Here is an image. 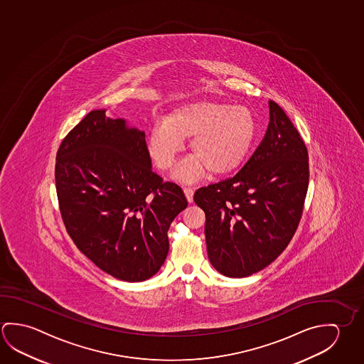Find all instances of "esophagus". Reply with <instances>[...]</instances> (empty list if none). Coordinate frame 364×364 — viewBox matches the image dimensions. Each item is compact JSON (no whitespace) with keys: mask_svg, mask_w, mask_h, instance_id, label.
<instances>
[{"mask_svg":"<svg viewBox=\"0 0 364 364\" xmlns=\"http://www.w3.org/2000/svg\"><path fill=\"white\" fill-rule=\"evenodd\" d=\"M184 194L186 199H188V202H193V196H194V191L191 189V188H184Z\"/></svg>","mask_w":364,"mask_h":364,"instance_id":"obj_1","label":"esophagus"}]
</instances>
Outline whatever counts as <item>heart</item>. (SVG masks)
I'll return each instance as SVG.
<instances>
[{
  "mask_svg": "<svg viewBox=\"0 0 364 364\" xmlns=\"http://www.w3.org/2000/svg\"><path fill=\"white\" fill-rule=\"evenodd\" d=\"M257 132V120L249 109L202 100L176 107L157 123L147 146L156 166L168 171L184 149V139L191 138L193 155L181 162L175 175L183 181H196L207 171L222 176L237 170L250 154Z\"/></svg>",
  "mask_w": 364,
  "mask_h": 364,
  "instance_id": "obj_1",
  "label": "heart"
}]
</instances>
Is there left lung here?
<instances>
[{"mask_svg": "<svg viewBox=\"0 0 364 364\" xmlns=\"http://www.w3.org/2000/svg\"><path fill=\"white\" fill-rule=\"evenodd\" d=\"M269 115L262 144L239 173L194 194L205 213L209 262L230 278L249 277L274 262L292 240L304 210L307 149L272 100Z\"/></svg>", "mask_w": 364, "mask_h": 364, "instance_id": "left-lung-1", "label": "left lung"}]
</instances>
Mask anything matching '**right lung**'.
<instances>
[{
    "mask_svg": "<svg viewBox=\"0 0 364 364\" xmlns=\"http://www.w3.org/2000/svg\"><path fill=\"white\" fill-rule=\"evenodd\" d=\"M90 112L57 152L55 188L78 250L117 279L144 282L168 252L167 231L188 200L152 171L144 132Z\"/></svg>",
    "mask_w": 364,
    "mask_h": 364,
    "instance_id": "right-lung-1",
    "label": "right lung"
}]
</instances>
